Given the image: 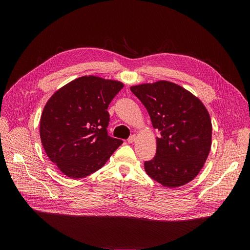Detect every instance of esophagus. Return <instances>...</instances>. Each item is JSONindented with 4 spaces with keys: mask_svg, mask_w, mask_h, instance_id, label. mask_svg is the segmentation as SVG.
<instances>
[{
    "mask_svg": "<svg viewBox=\"0 0 250 250\" xmlns=\"http://www.w3.org/2000/svg\"><path fill=\"white\" fill-rule=\"evenodd\" d=\"M136 138H137V137H136L135 135L130 136V137L127 139V142H128V143H130V144H132V143H134V142L136 141Z\"/></svg>",
    "mask_w": 250,
    "mask_h": 250,
    "instance_id": "esophagus-1",
    "label": "esophagus"
}]
</instances>
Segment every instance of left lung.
<instances>
[{
  "label": "left lung",
  "mask_w": 250,
  "mask_h": 250,
  "mask_svg": "<svg viewBox=\"0 0 250 250\" xmlns=\"http://www.w3.org/2000/svg\"><path fill=\"white\" fill-rule=\"evenodd\" d=\"M130 91L160 132L155 157L144 163L147 174L163 187L187 185L199 174L211 150L212 122L205 105L168 81L132 86Z\"/></svg>",
  "instance_id": "1"
}]
</instances>
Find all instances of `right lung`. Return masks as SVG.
<instances>
[{
    "label": "right lung",
    "mask_w": 250,
    "mask_h": 250,
    "mask_svg": "<svg viewBox=\"0 0 250 250\" xmlns=\"http://www.w3.org/2000/svg\"><path fill=\"white\" fill-rule=\"evenodd\" d=\"M124 87L83 76L59 89L43 108L39 134L49 160L71 178L100 169L123 141L108 136V105Z\"/></svg>",
    "instance_id": "obj_1"
}]
</instances>
